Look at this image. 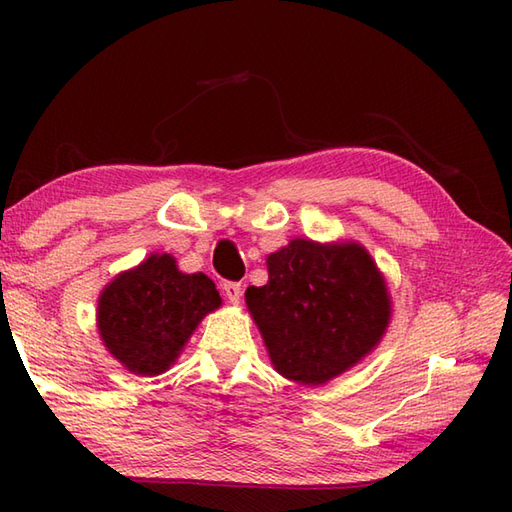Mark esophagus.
I'll list each match as a JSON object with an SVG mask.
<instances>
[{
    "mask_svg": "<svg viewBox=\"0 0 512 512\" xmlns=\"http://www.w3.org/2000/svg\"><path fill=\"white\" fill-rule=\"evenodd\" d=\"M222 290L231 303H239V299H242V284H237V281H224Z\"/></svg>",
    "mask_w": 512,
    "mask_h": 512,
    "instance_id": "34e87169",
    "label": "esophagus"
}]
</instances>
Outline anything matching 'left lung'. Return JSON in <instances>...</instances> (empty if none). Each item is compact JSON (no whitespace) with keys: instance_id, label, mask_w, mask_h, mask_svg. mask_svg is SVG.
<instances>
[{"instance_id":"left-lung-1","label":"left lung","mask_w":512,"mask_h":512,"mask_svg":"<svg viewBox=\"0 0 512 512\" xmlns=\"http://www.w3.org/2000/svg\"><path fill=\"white\" fill-rule=\"evenodd\" d=\"M266 264L268 284L250 286L246 306L281 376L325 385L383 339L391 299L361 244L299 237Z\"/></svg>"}]
</instances>
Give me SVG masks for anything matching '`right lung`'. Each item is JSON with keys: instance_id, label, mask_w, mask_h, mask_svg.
<instances>
[{"instance_id": "obj_1", "label": "right lung", "mask_w": 512, "mask_h": 512, "mask_svg": "<svg viewBox=\"0 0 512 512\" xmlns=\"http://www.w3.org/2000/svg\"><path fill=\"white\" fill-rule=\"evenodd\" d=\"M222 306L204 273L184 275L171 255H149L101 292L96 325L101 341L129 372H167L206 314Z\"/></svg>"}]
</instances>
